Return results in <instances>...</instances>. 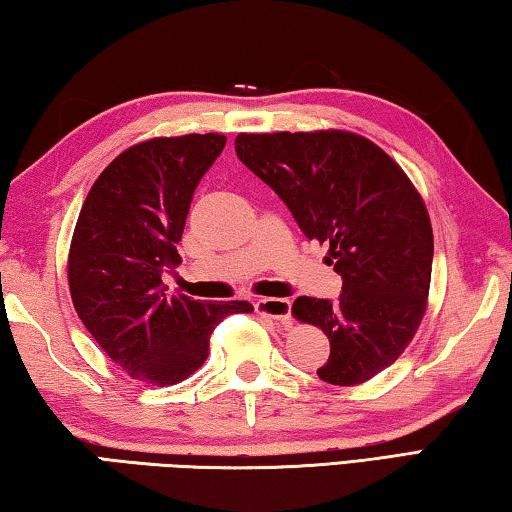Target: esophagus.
Instances as JSON below:
<instances>
[{
  "instance_id": "esophagus-1",
  "label": "esophagus",
  "mask_w": 512,
  "mask_h": 512,
  "mask_svg": "<svg viewBox=\"0 0 512 512\" xmlns=\"http://www.w3.org/2000/svg\"><path fill=\"white\" fill-rule=\"evenodd\" d=\"M255 309L259 316L273 318L275 323H280V325L291 323V302L287 298H264L257 302Z\"/></svg>"
}]
</instances>
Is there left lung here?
I'll return each mask as SVG.
<instances>
[{
	"mask_svg": "<svg viewBox=\"0 0 512 512\" xmlns=\"http://www.w3.org/2000/svg\"><path fill=\"white\" fill-rule=\"evenodd\" d=\"M237 158L289 207L307 239L329 246L339 300L300 296L293 316L323 329L318 377L363 384L391 366L427 311L433 232L422 196L391 155L348 131L241 133Z\"/></svg>",
	"mask_w": 512,
	"mask_h": 512,
	"instance_id": "obj_1",
	"label": "left lung"
}]
</instances>
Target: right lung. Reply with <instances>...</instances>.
Masks as SVG:
<instances>
[{
	"instance_id": "right-lung-1",
	"label": "right lung",
	"mask_w": 512,
	"mask_h": 512,
	"mask_svg": "<svg viewBox=\"0 0 512 512\" xmlns=\"http://www.w3.org/2000/svg\"><path fill=\"white\" fill-rule=\"evenodd\" d=\"M225 135L153 137L119 153L94 180L67 259L72 302L101 350L133 379L169 386L203 366L214 327L250 314L244 300L167 293L162 275L180 264L194 189Z\"/></svg>"
}]
</instances>
